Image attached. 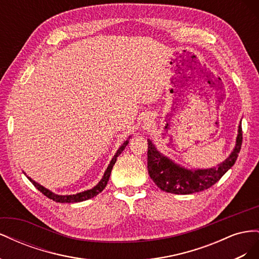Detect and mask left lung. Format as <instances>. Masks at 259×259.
<instances>
[{
	"label": "left lung",
	"instance_id": "1",
	"mask_svg": "<svg viewBox=\"0 0 259 259\" xmlns=\"http://www.w3.org/2000/svg\"><path fill=\"white\" fill-rule=\"evenodd\" d=\"M242 126H239L237 145L221 165L209 169L188 170L177 166L160 154L148 139V173L161 190L175 194H190L206 190L215 185L236 163L242 146Z\"/></svg>",
	"mask_w": 259,
	"mask_h": 259
}]
</instances>
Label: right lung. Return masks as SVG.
Returning <instances> with one entry per match:
<instances>
[{
	"label": "right lung",
	"instance_id": "right-lung-1",
	"mask_svg": "<svg viewBox=\"0 0 259 259\" xmlns=\"http://www.w3.org/2000/svg\"><path fill=\"white\" fill-rule=\"evenodd\" d=\"M127 144H128V142L126 140V142H125V143L119 148V150L116 151L115 155L113 156V159L111 160L110 164H109V166H108L107 170L105 171L104 177L101 178L99 184H98L97 186L94 187L93 189H91V190L84 191V192H80V193H76V194H72V195H58V194H55V193H53L52 191L48 190V189H46V188L42 187L41 185L36 184V183L34 182V180H32L31 178H29V177H28V178L30 179V182L33 184V186L36 188V189H37L38 191H41L44 195H46V197H48L49 199H51V200H53V201H55V202H59V203H75V202H82V201H85V200H89V199H91V198L96 197L97 194H99L101 191H103V190L105 189V187L107 186V183H108V180H109V177H110L112 167H113V165H114V163L116 162V158L122 153V151L124 150L125 147L127 146Z\"/></svg>",
	"mask_w": 259,
	"mask_h": 259
}]
</instances>
